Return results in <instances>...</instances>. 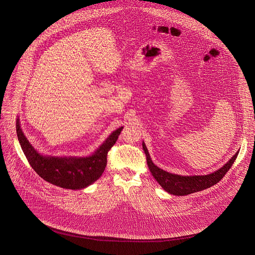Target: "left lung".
Masks as SVG:
<instances>
[{
  "label": "left lung",
  "instance_id": "obj_1",
  "mask_svg": "<svg viewBox=\"0 0 255 255\" xmlns=\"http://www.w3.org/2000/svg\"><path fill=\"white\" fill-rule=\"evenodd\" d=\"M142 149L146 156V163H148V167L153 177L166 192L172 195H188L197 191L205 190L210 188L211 186L217 184L225 176V173L229 171L239 154V152H237L229 160V162L224 164L220 169L210 173V175L189 177L175 175V173H170L159 168L153 163L144 142H142Z\"/></svg>",
  "mask_w": 255,
  "mask_h": 255
}]
</instances>
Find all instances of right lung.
<instances>
[{
	"label": "right lung",
	"instance_id": "add662e5",
	"mask_svg": "<svg viewBox=\"0 0 255 255\" xmlns=\"http://www.w3.org/2000/svg\"><path fill=\"white\" fill-rule=\"evenodd\" d=\"M123 127L118 128L89 157H53L40 155L24 136L19 120L16 133L21 149L32 168L46 182L66 189H83L97 181L107 163V153L116 143Z\"/></svg>",
	"mask_w": 255,
	"mask_h": 255
}]
</instances>
